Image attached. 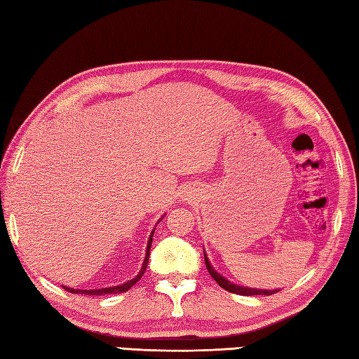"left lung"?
I'll return each instance as SVG.
<instances>
[{"label":"left lung","mask_w":359,"mask_h":359,"mask_svg":"<svg viewBox=\"0 0 359 359\" xmlns=\"http://www.w3.org/2000/svg\"><path fill=\"white\" fill-rule=\"evenodd\" d=\"M204 261H205V267H207V270H209L210 276L219 284V287L226 289L227 292H232V293H236V294H244V297H253V294H273V293L278 292V289H275V290H266V289L244 287V285H240V284H235L232 281H229L226 276H222L221 273H218L217 270L213 269L209 258H207L205 250H204Z\"/></svg>","instance_id":"obj_1"}]
</instances>
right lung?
Here are the masks:
<instances>
[{
    "label": "right lung",
    "instance_id": "obj_1",
    "mask_svg": "<svg viewBox=\"0 0 359 359\" xmlns=\"http://www.w3.org/2000/svg\"><path fill=\"white\" fill-rule=\"evenodd\" d=\"M164 218V217H163ZM161 218V219H163ZM159 222V221H158ZM156 222V224H158ZM154 233H155V229L152 230V233H150L149 236V241H147V247H146V257H144V261H142V266L140 269L138 275L133 278V280H129L126 281L123 284L119 285H112V287H104V289H89V290H84V289H74V287H67V285H62L67 292L70 293H81V294H110V293H123V292H127L129 290L133 284H137L142 275H144L146 269H147V262H149V253H150V247H152V241H154Z\"/></svg>",
    "mask_w": 359,
    "mask_h": 359
}]
</instances>
